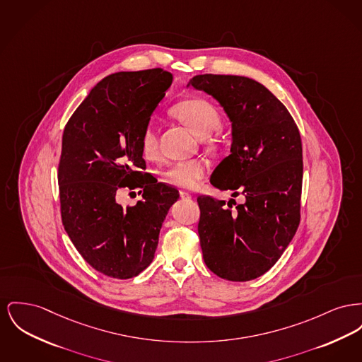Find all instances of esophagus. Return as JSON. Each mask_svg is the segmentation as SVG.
I'll return each mask as SVG.
<instances>
[{
    "instance_id": "1",
    "label": "esophagus",
    "mask_w": 362,
    "mask_h": 362,
    "mask_svg": "<svg viewBox=\"0 0 362 362\" xmlns=\"http://www.w3.org/2000/svg\"><path fill=\"white\" fill-rule=\"evenodd\" d=\"M179 195H180V198H183V199H190V198H192V194L187 192H179Z\"/></svg>"
}]
</instances>
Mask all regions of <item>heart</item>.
I'll return each instance as SVG.
<instances>
[{
	"mask_svg": "<svg viewBox=\"0 0 362 362\" xmlns=\"http://www.w3.org/2000/svg\"><path fill=\"white\" fill-rule=\"evenodd\" d=\"M170 113L198 136H209L221 126L217 107L205 98H187L170 107ZM141 151L146 160L158 157V136L156 129L146 126L141 135ZM209 163L204 158H192L170 164L163 170L161 177L170 187L189 190L198 185L208 172Z\"/></svg>",
	"mask_w": 362,
	"mask_h": 362,
	"instance_id": "obj_1",
	"label": "heart"
}]
</instances>
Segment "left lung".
Wrapping results in <instances>:
<instances>
[{"label": "left lung", "mask_w": 362, "mask_h": 362, "mask_svg": "<svg viewBox=\"0 0 362 362\" xmlns=\"http://www.w3.org/2000/svg\"><path fill=\"white\" fill-rule=\"evenodd\" d=\"M189 85L213 95L233 122L231 154L214 170L213 186L243 195L197 198L198 235L206 267L231 281L268 272L297 233L300 220L302 142L297 124L276 97L253 79L197 75Z\"/></svg>", "instance_id": "obj_1"}]
</instances>
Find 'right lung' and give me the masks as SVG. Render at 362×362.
<instances>
[{"instance_id": "add662e5", "label": "right lung", "mask_w": 362, "mask_h": 362, "mask_svg": "<svg viewBox=\"0 0 362 362\" xmlns=\"http://www.w3.org/2000/svg\"><path fill=\"white\" fill-rule=\"evenodd\" d=\"M163 68L112 74L98 82L65 124L59 163L65 231L86 262L105 276L139 275L154 258L175 187L146 170L141 135L172 85ZM120 188H142L126 209Z\"/></svg>"}]
</instances>
